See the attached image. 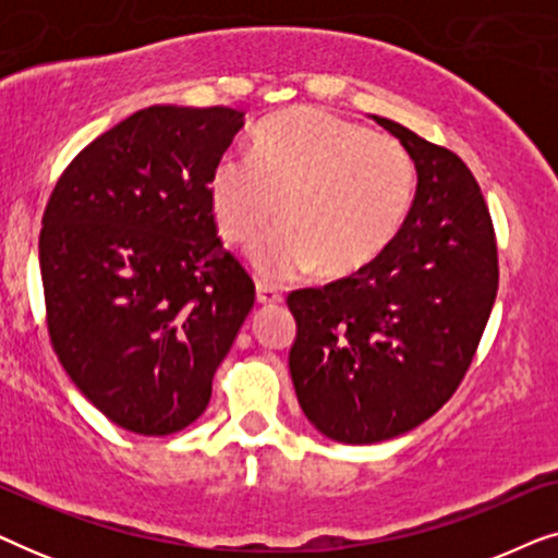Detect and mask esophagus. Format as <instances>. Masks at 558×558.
<instances>
[{"label": "esophagus", "mask_w": 558, "mask_h": 558, "mask_svg": "<svg viewBox=\"0 0 558 558\" xmlns=\"http://www.w3.org/2000/svg\"><path fill=\"white\" fill-rule=\"evenodd\" d=\"M256 300L262 304H279V302H284V294H281L274 284L258 281V284H256Z\"/></svg>", "instance_id": "obj_1"}]
</instances>
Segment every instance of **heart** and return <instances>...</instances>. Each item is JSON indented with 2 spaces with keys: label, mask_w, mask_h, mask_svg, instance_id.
I'll return each instance as SVG.
<instances>
[{
  "label": "heart",
  "mask_w": 558,
  "mask_h": 558,
  "mask_svg": "<svg viewBox=\"0 0 558 558\" xmlns=\"http://www.w3.org/2000/svg\"><path fill=\"white\" fill-rule=\"evenodd\" d=\"M416 162L391 136L325 109H294L256 129L254 151L231 149L210 174L220 233L251 243L262 277L287 281L323 264L342 277L376 262L407 223Z\"/></svg>",
  "instance_id": "1"
}]
</instances>
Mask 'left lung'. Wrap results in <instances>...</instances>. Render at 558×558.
I'll return each instance as SVG.
<instances>
[{"label": "left lung", "mask_w": 558, "mask_h": 558, "mask_svg": "<svg viewBox=\"0 0 558 558\" xmlns=\"http://www.w3.org/2000/svg\"><path fill=\"white\" fill-rule=\"evenodd\" d=\"M416 162V195L376 262L287 296L296 399L325 437L373 445L437 414L462 384L498 294V243L454 151L373 117Z\"/></svg>", "instance_id": "8db88e82"}]
</instances>
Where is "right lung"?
<instances>
[{
  "label": "right lung",
  "instance_id": "add662e5",
  "mask_svg": "<svg viewBox=\"0 0 558 558\" xmlns=\"http://www.w3.org/2000/svg\"><path fill=\"white\" fill-rule=\"evenodd\" d=\"M243 111L149 106L83 147L43 213L40 274L56 355L121 429L193 424L254 307L223 248L210 174Z\"/></svg>",
  "mask_w": 558,
  "mask_h": 558
}]
</instances>
